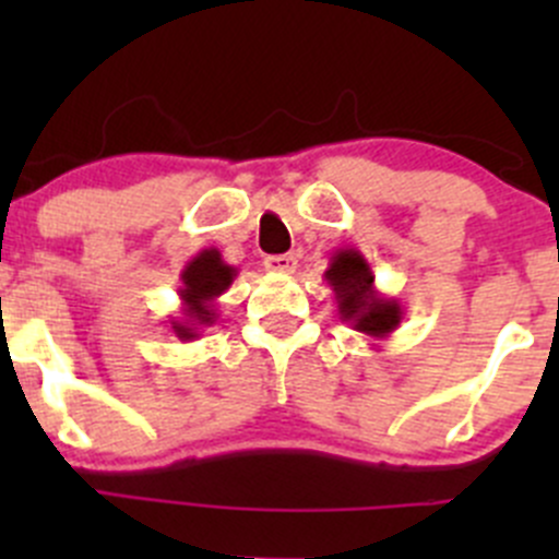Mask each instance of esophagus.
Segmentation results:
<instances>
[{
	"label": "esophagus",
	"instance_id": "1",
	"mask_svg": "<svg viewBox=\"0 0 559 559\" xmlns=\"http://www.w3.org/2000/svg\"><path fill=\"white\" fill-rule=\"evenodd\" d=\"M264 267L273 270V273H295L297 257L295 253H278V257L264 259Z\"/></svg>",
	"mask_w": 559,
	"mask_h": 559
}]
</instances>
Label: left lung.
<instances>
[{"label": "left lung", "instance_id": "obj_1", "mask_svg": "<svg viewBox=\"0 0 559 559\" xmlns=\"http://www.w3.org/2000/svg\"><path fill=\"white\" fill-rule=\"evenodd\" d=\"M324 278L335 292L337 316L370 341H384L403 324V306L376 292L373 270L357 248H337Z\"/></svg>", "mask_w": 559, "mask_h": 559}]
</instances>
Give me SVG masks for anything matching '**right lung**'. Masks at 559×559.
Wrapping results in <instances>:
<instances>
[{
  "instance_id": "add662e5",
  "label": "right lung",
  "mask_w": 559,
  "mask_h": 559,
  "mask_svg": "<svg viewBox=\"0 0 559 559\" xmlns=\"http://www.w3.org/2000/svg\"><path fill=\"white\" fill-rule=\"evenodd\" d=\"M238 270L222 259L218 248H202L180 270V316H170V330L180 341H197L218 319V297L233 286Z\"/></svg>"
}]
</instances>
